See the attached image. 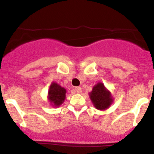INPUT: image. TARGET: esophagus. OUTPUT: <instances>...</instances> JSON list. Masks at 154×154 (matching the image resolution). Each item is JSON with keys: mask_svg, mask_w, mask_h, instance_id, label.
I'll return each mask as SVG.
<instances>
[{"mask_svg": "<svg viewBox=\"0 0 154 154\" xmlns=\"http://www.w3.org/2000/svg\"><path fill=\"white\" fill-rule=\"evenodd\" d=\"M75 92H77V93H80V92H82V88L81 87H75Z\"/></svg>", "mask_w": 154, "mask_h": 154, "instance_id": "esophagus-1", "label": "esophagus"}]
</instances>
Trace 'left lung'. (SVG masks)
<instances>
[{
  "instance_id": "obj_1",
  "label": "left lung",
  "mask_w": 154,
  "mask_h": 154,
  "mask_svg": "<svg viewBox=\"0 0 154 154\" xmlns=\"http://www.w3.org/2000/svg\"><path fill=\"white\" fill-rule=\"evenodd\" d=\"M89 97L94 106L99 110L107 109L113 102L111 92L107 90L102 82L94 85L92 91L89 93Z\"/></svg>"
}]
</instances>
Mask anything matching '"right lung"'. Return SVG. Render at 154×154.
I'll return each mask as SVG.
<instances>
[{
	"instance_id": "add662e5",
	"label": "right lung",
	"mask_w": 154,
	"mask_h": 154,
	"mask_svg": "<svg viewBox=\"0 0 154 154\" xmlns=\"http://www.w3.org/2000/svg\"><path fill=\"white\" fill-rule=\"evenodd\" d=\"M66 89L56 82H52L48 90V100L53 106H59L65 99Z\"/></svg>"
}]
</instances>
